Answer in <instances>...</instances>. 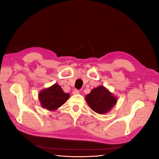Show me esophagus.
<instances>
[{"label":"esophagus","instance_id":"34e87169","mask_svg":"<svg viewBox=\"0 0 159 159\" xmlns=\"http://www.w3.org/2000/svg\"><path fill=\"white\" fill-rule=\"evenodd\" d=\"M79 93H80V91L78 89H74L73 90V92H72V93H73V94H78Z\"/></svg>","mask_w":159,"mask_h":159}]
</instances>
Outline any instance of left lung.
Wrapping results in <instances>:
<instances>
[{"instance_id": "obj_1", "label": "left lung", "mask_w": 159, "mask_h": 159, "mask_svg": "<svg viewBox=\"0 0 159 159\" xmlns=\"http://www.w3.org/2000/svg\"><path fill=\"white\" fill-rule=\"evenodd\" d=\"M85 99L90 108L99 114L106 113L117 103V98L103 86L94 88L86 95Z\"/></svg>"}]
</instances>
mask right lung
Here are the masks:
<instances>
[{"label": "right lung", "mask_w": 159, "mask_h": 159, "mask_svg": "<svg viewBox=\"0 0 159 159\" xmlns=\"http://www.w3.org/2000/svg\"><path fill=\"white\" fill-rule=\"evenodd\" d=\"M69 97V93H65L57 84L41 91L39 93V99L42 106L50 111H54L61 107Z\"/></svg>", "instance_id": "1"}]
</instances>
